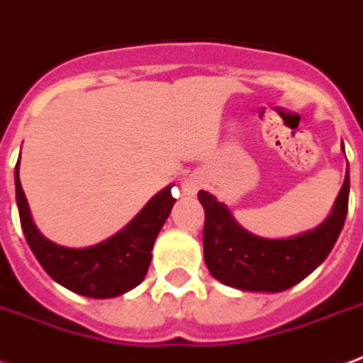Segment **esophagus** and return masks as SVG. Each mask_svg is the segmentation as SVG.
I'll return each mask as SVG.
<instances>
[{
	"instance_id": "obj_1",
	"label": "esophagus",
	"mask_w": 363,
	"mask_h": 363,
	"mask_svg": "<svg viewBox=\"0 0 363 363\" xmlns=\"http://www.w3.org/2000/svg\"><path fill=\"white\" fill-rule=\"evenodd\" d=\"M201 177L198 175V173H192V175H188V177H184V179H182V192L184 194H188V196H194V194L198 192V190H200V186H201Z\"/></svg>"
}]
</instances>
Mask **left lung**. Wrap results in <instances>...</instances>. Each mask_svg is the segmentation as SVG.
Here are the masks:
<instances>
[{"label": "left lung", "instance_id": "8db88e82", "mask_svg": "<svg viewBox=\"0 0 363 363\" xmlns=\"http://www.w3.org/2000/svg\"><path fill=\"white\" fill-rule=\"evenodd\" d=\"M348 192L347 171L333 211L322 225L286 240H268L242 228L225 203L200 190L198 200L206 211L203 259L209 272L242 291H286L316 270L333 249L347 218Z\"/></svg>", "mask_w": 363, "mask_h": 363}]
</instances>
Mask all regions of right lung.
<instances>
[{"mask_svg": "<svg viewBox=\"0 0 363 363\" xmlns=\"http://www.w3.org/2000/svg\"><path fill=\"white\" fill-rule=\"evenodd\" d=\"M18 165L21 157L15 167V186L22 232L35 259L52 280L77 295L93 298L118 297L145 280L154 242L175 203L171 186L157 192L123 230L93 247L72 249L49 242L35 228L22 190Z\"/></svg>", "mask_w": 363, "mask_h": 363, "instance_id": "right-lung-1", "label": "right lung"}]
</instances>
